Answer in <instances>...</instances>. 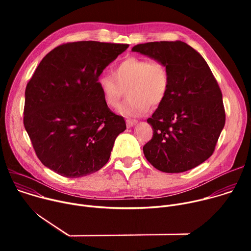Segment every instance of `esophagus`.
<instances>
[{"label": "esophagus", "mask_w": 251, "mask_h": 251, "mask_svg": "<svg viewBox=\"0 0 251 251\" xmlns=\"http://www.w3.org/2000/svg\"><path fill=\"white\" fill-rule=\"evenodd\" d=\"M137 122H138L137 119H132V118H128V119L126 120V124H127L128 127L134 126L135 124H137Z\"/></svg>", "instance_id": "34e87169"}]
</instances>
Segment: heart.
Returning a JSON list of instances; mask_svg holds the SVG:
<instances>
[{
  "label": "heart",
  "instance_id": "b5f03b06",
  "mask_svg": "<svg viewBox=\"0 0 251 251\" xmlns=\"http://www.w3.org/2000/svg\"><path fill=\"white\" fill-rule=\"evenodd\" d=\"M97 84L104 103L110 108L118 107L127 88L129 95L120 110L127 115H140L150 105L158 106L165 100L170 75L166 64L160 60L128 56L115 66L113 75L101 74Z\"/></svg>",
  "mask_w": 251,
  "mask_h": 251
}]
</instances>
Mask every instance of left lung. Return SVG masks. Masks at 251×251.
<instances>
[{
	"mask_svg": "<svg viewBox=\"0 0 251 251\" xmlns=\"http://www.w3.org/2000/svg\"><path fill=\"white\" fill-rule=\"evenodd\" d=\"M133 51L164 62L170 86L147 122L153 137L143 147L148 162L165 173H182L207 160L225 127L223 94L204 58L181 41L152 42Z\"/></svg>",
	"mask_w": 251,
	"mask_h": 251,
	"instance_id": "obj_1",
	"label": "left lung"
}]
</instances>
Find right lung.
I'll return each mask as SVG.
<instances>
[{"instance_id": "1", "label": "right lung", "mask_w": 251, "mask_h": 251, "mask_svg": "<svg viewBox=\"0 0 251 251\" xmlns=\"http://www.w3.org/2000/svg\"><path fill=\"white\" fill-rule=\"evenodd\" d=\"M129 45L62 44L40 62L26 84L24 125L40 161L66 177L100 170L126 129L97 84L103 69Z\"/></svg>"}]
</instances>
